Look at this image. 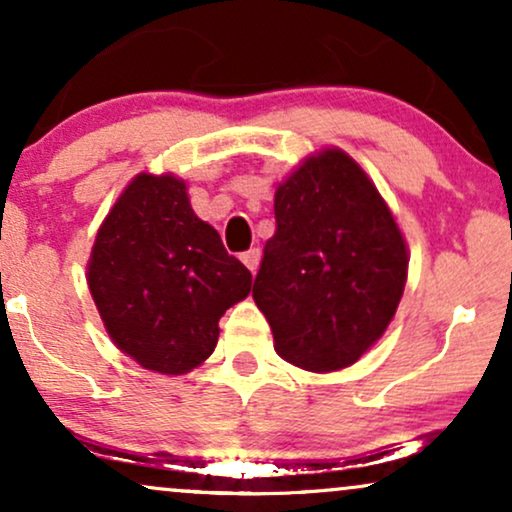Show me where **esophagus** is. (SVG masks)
I'll list each match as a JSON object with an SVG mask.
<instances>
[{
    "instance_id": "esophagus-1",
    "label": "esophagus",
    "mask_w": 512,
    "mask_h": 512,
    "mask_svg": "<svg viewBox=\"0 0 512 512\" xmlns=\"http://www.w3.org/2000/svg\"><path fill=\"white\" fill-rule=\"evenodd\" d=\"M260 257H262L260 248H250L248 252H243V255H240V260H243L245 267H248L250 272L255 274V272H257V267H260Z\"/></svg>"
}]
</instances>
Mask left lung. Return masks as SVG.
I'll return each instance as SVG.
<instances>
[{
	"mask_svg": "<svg viewBox=\"0 0 512 512\" xmlns=\"http://www.w3.org/2000/svg\"><path fill=\"white\" fill-rule=\"evenodd\" d=\"M252 298L276 354L305 370L356 363L390 325L407 245L368 175L344 151L308 158L274 197Z\"/></svg>",
	"mask_w": 512,
	"mask_h": 512,
	"instance_id": "obj_1",
	"label": "left lung"
}]
</instances>
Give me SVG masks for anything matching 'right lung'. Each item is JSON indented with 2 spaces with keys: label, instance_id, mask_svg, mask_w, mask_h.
I'll return each instance as SVG.
<instances>
[{
  "label": "right lung",
  "instance_id": "add662e5",
  "mask_svg": "<svg viewBox=\"0 0 512 512\" xmlns=\"http://www.w3.org/2000/svg\"><path fill=\"white\" fill-rule=\"evenodd\" d=\"M252 274L197 219L185 182L137 175L93 245L88 289L113 342L139 366L180 375L211 356L219 320Z\"/></svg>",
  "mask_w": 512,
  "mask_h": 512
}]
</instances>
